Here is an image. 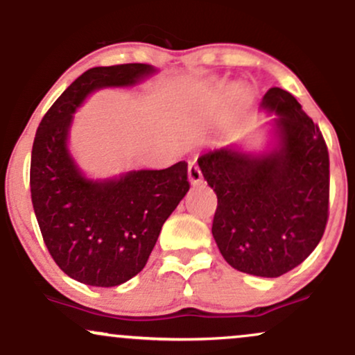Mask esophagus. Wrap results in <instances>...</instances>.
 I'll use <instances>...</instances> for the list:
<instances>
[{"label":"esophagus","instance_id":"obj_1","mask_svg":"<svg viewBox=\"0 0 355 355\" xmlns=\"http://www.w3.org/2000/svg\"><path fill=\"white\" fill-rule=\"evenodd\" d=\"M189 180H190L191 185H197V183H200L203 180L202 170H200V166H198L197 162H190V165H189Z\"/></svg>","mask_w":355,"mask_h":355}]
</instances>
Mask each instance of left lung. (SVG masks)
Returning <instances> with one entry per match:
<instances>
[{
	"mask_svg": "<svg viewBox=\"0 0 355 355\" xmlns=\"http://www.w3.org/2000/svg\"><path fill=\"white\" fill-rule=\"evenodd\" d=\"M262 107L275 112L279 146L266 155L235 148L198 157L217 193L211 234L232 267L275 279L302 263L329 218V150L320 128L294 95L270 88Z\"/></svg>",
	"mask_w": 355,
	"mask_h": 355,
	"instance_id": "obj_1",
	"label": "left lung"
}]
</instances>
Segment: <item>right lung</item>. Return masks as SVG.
<instances>
[{"label": "right lung", "mask_w": 355, "mask_h": 355, "mask_svg": "<svg viewBox=\"0 0 355 355\" xmlns=\"http://www.w3.org/2000/svg\"><path fill=\"white\" fill-rule=\"evenodd\" d=\"M153 71L145 63L92 68L61 93L36 130L30 166L36 220L56 266L81 284L115 287L144 270L162 225L190 189L187 162L93 182L68 153L73 113L89 93L132 87Z\"/></svg>", "instance_id": "add662e5"}]
</instances>
